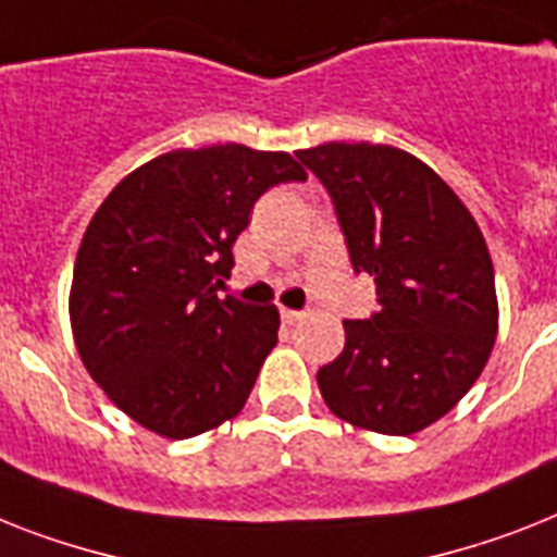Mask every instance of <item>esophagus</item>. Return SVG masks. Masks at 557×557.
<instances>
[{"mask_svg":"<svg viewBox=\"0 0 557 557\" xmlns=\"http://www.w3.org/2000/svg\"><path fill=\"white\" fill-rule=\"evenodd\" d=\"M305 319V312L301 310H282V321L284 324H296V321Z\"/></svg>","mask_w":557,"mask_h":557,"instance_id":"34e87169","label":"esophagus"}]
</instances>
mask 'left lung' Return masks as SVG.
<instances>
[{
    "label": "left lung",
    "mask_w": 557,
    "mask_h": 557,
    "mask_svg": "<svg viewBox=\"0 0 557 557\" xmlns=\"http://www.w3.org/2000/svg\"><path fill=\"white\" fill-rule=\"evenodd\" d=\"M335 207L379 310L344 321L342 356L319 370L330 410L381 435H412L470 393L498 333L495 270L470 210L421 159L387 145L298 150Z\"/></svg>",
    "instance_id": "8db88e82"
}]
</instances>
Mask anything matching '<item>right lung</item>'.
<instances>
[{
  "label": "right lung",
  "instance_id": "1",
  "mask_svg": "<svg viewBox=\"0 0 557 557\" xmlns=\"http://www.w3.org/2000/svg\"><path fill=\"white\" fill-rule=\"evenodd\" d=\"M305 178L287 153L173 150L124 176L96 210L73 268V338L133 421L193 438L242 412L278 342V310L215 289L252 205Z\"/></svg>",
  "mask_w": 557,
  "mask_h": 557
}]
</instances>
